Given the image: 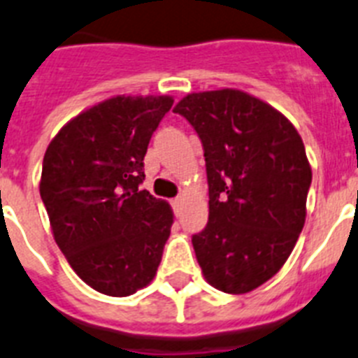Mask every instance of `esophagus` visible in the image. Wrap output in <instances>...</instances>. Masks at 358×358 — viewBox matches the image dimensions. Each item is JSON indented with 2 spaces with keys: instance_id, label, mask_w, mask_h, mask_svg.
Returning <instances> with one entry per match:
<instances>
[{
  "instance_id": "esophagus-1",
  "label": "esophagus",
  "mask_w": 358,
  "mask_h": 358,
  "mask_svg": "<svg viewBox=\"0 0 358 358\" xmlns=\"http://www.w3.org/2000/svg\"><path fill=\"white\" fill-rule=\"evenodd\" d=\"M172 206H173V210H176V212H179V210H181V206H182V197H181V195H179V197H176V199L172 201Z\"/></svg>"
}]
</instances>
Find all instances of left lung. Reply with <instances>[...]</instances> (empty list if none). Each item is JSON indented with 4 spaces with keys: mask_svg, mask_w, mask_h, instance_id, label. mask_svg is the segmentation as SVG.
Instances as JSON below:
<instances>
[{
    "mask_svg": "<svg viewBox=\"0 0 358 358\" xmlns=\"http://www.w3.org/2000/svg\"><path fill=\"white\" fill-rule=\"evenodd\" d=\"M173 112L201 139L208 224L192 235L213 288L248 293L282 268L306 219L311 168L301 136L264 101L241 90L188 94Z\"/></svg>",
    "mask_w": 358,
    "mask_h": 358,
    "instance_id": "obj_1",
    "label": "left lung"
}]
</instances>
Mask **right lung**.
<instances>
[{
	"label": "right lung",
	"instance_id": "right-lung-1",
	"mask_svg": "<svg viewBox=\"0 0 358 358\" xmlns=\"http://www.w3.org/2000/svg\"><path fill=\"white\" fill-rule=\"evenodd\" d=\"M168 96L106 99L61 128L43 157L41 194L57 246L96 292L128 297L155 277L173 215L139 186Z\"/></svg>",
	"mask_w": 358,
	"mask_h": 358
}]
</instances>
